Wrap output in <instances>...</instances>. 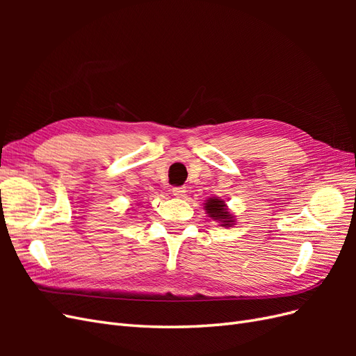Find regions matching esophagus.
Instances as JSON below:
<instances>
[{"instance_id":"34e87169","label":"esophagus","mask_w":356,"mask_h":356,"mask_svg":"<svg viewBox=\"0 0 356 356\" xmlns=\"http://www.w3.org/2000/svg\"><path fill=\"white\" fill-rule=\"evenodd\" d=\"M186 193H187L186 187H174V188H172V195H174L175 197H184Z\"/></svg>"}]
</instances>
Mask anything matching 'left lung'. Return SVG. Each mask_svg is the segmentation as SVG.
<instances>
[{"label":"left lung","mask_w":356,"mask_h":356,"mask_svg":"<svg viewBox=\"0 0 356 356\" xmlns=\"http://www.w3.org/2000/svg\"><path fill=\"white\" fill-rule=\"evenodd\" d=\"M207 212L209 213V217L213 220H218L222 222V225H229L230 222H233V217L230 215V212L225 209V203L221 199H209L207 203Z\"/></svg>","instance_id":"obj_1"}]
</instances>
